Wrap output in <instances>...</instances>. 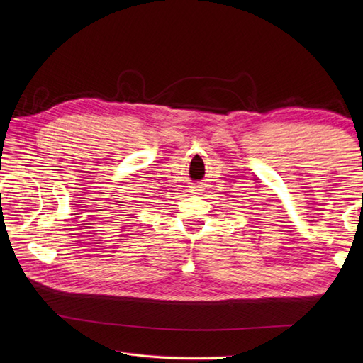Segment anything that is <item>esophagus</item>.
I'll return each mask as SVG.
<instances>
[{
  "label": "esophagus",
  "mask_w": 363,
  "mask_h": 363,
  "mask_svg": "<svg viewBox=\"0 0 363 363\" xmlns=\"http://www.w3.org/2000/svg\"><path fill=\"white\" fill-rule=\"evenodd\" d=\"M191 191L195 192V194H196V191H201V184H194V186H191Z\"/></svg>",
  "instance_id": "1"
}]
</instances>
